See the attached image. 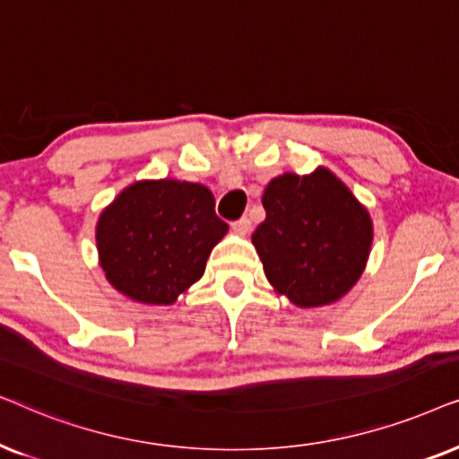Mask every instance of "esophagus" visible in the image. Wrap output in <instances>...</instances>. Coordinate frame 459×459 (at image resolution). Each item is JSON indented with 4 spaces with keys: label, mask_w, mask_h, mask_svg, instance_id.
<instances>
[{
    "label": "esophagus",
    "mask_w": 459,
    "mask_h": 459,
    "mask_svg": "<svg viewBox=\"0 0 459 459\" xmlns=\"http://www.w3.org/2000/svg\"><path fill=\"white\" fill-rule=\"evenodd\" d=\"M233 230H235L237 235H241V237L249 235V230H252V220H249V218H239V220H237V222H233Z\"/></svg>",
    "instance_id": "34e87169"
}]
</instances>
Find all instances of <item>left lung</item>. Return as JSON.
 <instances>
[{"label": "left lung", "mask_w": 459, "mask_h": 459, "mask_svg": "<svg viewBox=\"0 0 459 459\" xmlns=\"http://www.w3.org/2000/svg\"><path fill=\"white\" fill-rule=\"evenodd\" d=\"M262 205L266 218L252 243L274 291L300 308L344 298L368 266L374 241L368 207L323 166L273 178Z\"/></svg>", "instance_id": "obj_1"}]
</instances>
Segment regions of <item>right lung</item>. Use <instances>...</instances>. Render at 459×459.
I'll use <instances>...</instances> for the list:
<instances>
[{
    "instance_id": "add662e5",
    "label": "right lung",
    "mask_w": 459,
    "mask_h": 459,
    "mask_svg": "<svg viewBox=\"0 0 459 459\" xmlns=\"http://www.w3.org/2000/svg\"><path fill=\"white\" fill-rule=\"evenodd\" d=\"M213 195L197 182L138 180L126 186L96 222L98 264L126 298L168 307L204 277L207 258L229 224Z\"/></svg>"
}]
</instances>
